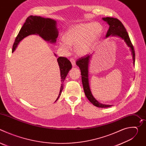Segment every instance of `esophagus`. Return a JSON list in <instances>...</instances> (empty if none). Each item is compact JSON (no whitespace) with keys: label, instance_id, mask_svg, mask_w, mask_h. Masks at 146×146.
I'll return each mask as SVG.
<instances>
[{"label":"esophagus","instance_id":"esophagus-1","mask_svg":"<svg viewBox=\"0 0 146 146\" xmlns=\"http://www.w3.org/2000/svg\"><path fill=\"white\" fill-rule=\"evenodd\" d=\"M70 62H71V63H72V64L73 66H74H74H76V62H75V59H74L73 58H70Z\"/></svg>","mask_w":146,"mask_h":146}]
</instances>
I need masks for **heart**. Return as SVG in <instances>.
Listing matches in <instances>:
<instances>
[{"mask_svg":"<svg viewBox=\"0 0 146 146\" xmlns=\"http://www.w3.org/2000/svg\"><path fill=\"white\" fill-rule=\"evenodd\" d=\"M103 32V27L99 23L80 24L72 27L63 36L59 45L66 50L75 46L76 53L81 56L88 54Z\"/></svg>","mask_w":146,"mask_h":146,"instance_id":"1","label":"heart"}]
</instances>
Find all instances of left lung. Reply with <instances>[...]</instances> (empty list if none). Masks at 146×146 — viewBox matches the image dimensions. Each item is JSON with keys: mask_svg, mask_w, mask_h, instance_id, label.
Returning a JSON list of instances; mask_svg holds the SVG:
<instances>
[{"mask_svg": "<svg viewBox=\"0 0 146 146\" xmlns=\"http://www.w3.org/2000/svg\"><path fill=\"white\" fill-rule=\"evenodd\" d=\"M102 19L105 21L109 25V30L107 32L106 37H108L110 36H118L121 37L124 40L127 45L130 48V50L132 52V55L133 60V65H135V53L133 46L131 43V41L129 37L128 33L127 32L126 29L125 28L123 25L120 21L117 18L112 17H105ZM92 55H87L84 57H82L78 59L76 61V65L79 67L81 70V80L83 89H84V93L87 99L91 102L93 105L96 107L101 108H106L111 106L110 105H104L99 102L93 96L91 91L90 90L89 84V78H88V68L91 59Z\"/></svg>", "mask_w": 146, "mask_h": 146, "instance_id": "1", "label": "left lung"}]
</instances>
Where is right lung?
<instances>
[{
  "instance_id": "1",
  "label": "right lung",
  "mask_w": 146,
  "mask_h": 146,
  "mask_svg": "<svg viewBox=\"0 0 146 146\" xmlns=\"http://www.w3.org/2000/svg\"><path fill=\"white\" fill-rule=\"evenodd\" d=\"M31 35H38L45 41L51 43H55L58 36V31L56 28V22L51 18H43L40 16L30 15L26 19V21L19 31L15 38L13 44L12 52L17 48L19 43L25 37ZM55 56H56L55 54ZM59 65L61 79L60 90L57 99L60 97L64 88V80L69 70L72 69V64L66 57L59 56L57 59ZM56 99V100H57Z\"/></svg>"
}]
</instances>
